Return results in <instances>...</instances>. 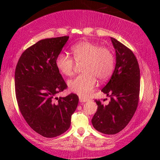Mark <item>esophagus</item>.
<instances>
[{
    "instance_id": "1",
    "label": "esophagus",
    "mask_w": 160,
    "mask_h": 160,
    "mask_svg": "<svg viewBox=\"0 0 160 160\" xmlns=\"http://www.w3.org/2000/svg\"><path fill=\"white\" fill-rule=\"evenodd\" d=\"M88 99H86V98H83L82 97H79V102H85L88 101Z\"/></svg>"
}]
</instances>
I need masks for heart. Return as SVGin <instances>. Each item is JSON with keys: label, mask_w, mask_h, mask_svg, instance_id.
I'll list each match as a JSON object with an SVG mask.
<instances>
[{"label": "heart", "mask_w": 160, "mask_h": 160, "mask_svg": "<svg viewBox=\"0 0 160 160\" xmlns=\"http://www.w3.org/2000/svg\"><path fill=\"white\" fill-rule=\"evenodd\" d=\"M73 59L78 64H83V74L68 82L71 92L80 97H87L92 92L96 79L104 82L112 73L114 66V56L108 48L100 47L90 41H82L71 48ZM68 54L60 53L57 56V68L62 75L70 76L73 73L75 62Z\"/></svg>", "instance_id": "1"}]
</instances>
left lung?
<instances>
[{
    "label": "left lung",
    "mask_w": 160,
    "mask_h": 160,
    "mask_svg": "<svg viewBox=\"0 0 160 160\" xmlns=\"http://www.w3.org/2000/svg\"><path fill=\"white\" fill-rule=\"evenodd\" d=\"M111 40L116 52V65L110 80L101 90L110 98V101L104 105L95 100L98 110L92 119L94 128L107 135L117 134L128 125L136 111L140 92V68L136 58L117 39Z\"/></svg>",
    "instance_id": "left-lung-1"
}]
</instances>
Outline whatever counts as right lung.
I'll return each instance as SVG.
<instances>
[{
	"instance_id": "right-lung-1",
	"label": "right lung",
	"mask_w": 160,
	"mask_h": 160,
	"mask_svg": "<svg viewBox=\"0 0 160 160\" xmlns=\"http://www.w3.org/2000/svg\"><path fill=\"white\" fill-rule=\"evenodd\" d=\"M68 38L38 41L22 54L15 70V91L22 115L35 132L45 138L57 137L68 130L78 103L76 94L56 97L67 87L55 60Z\"/></svg>"
}]
</instances>
